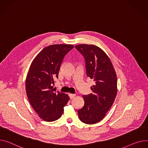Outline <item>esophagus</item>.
Instances as JSON below:
<instances>
[{
  "label": "esophagus",
  "mask_w": 148,
  "mask_h": 148,
  "mask_svg": "<svg viewBox=\"0 0 148 148\" xmlns=\"http://www.w3.org/2000/svg\"><path fill=\"white\" fill-rule=\"evenodd\" d=\"M69 96H70V99H73V98H74V97L75 96V95H74V94H71V93H70V94H69Z\"/></svg>",
  "instance_id": "34e87169"
}]
</instances>
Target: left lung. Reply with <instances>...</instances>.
I'll list each match as a JSON object with an SVG mask.
<instances>
[{"instance_id":"obj_1","label":"left lung","mask_w":148,"mask_h":148,"mask_svg":"<svg viewBox=\"0 0 148 148\" xmlns=\"http://www.w3.org/2000/svg\"><path fill=\"white\" fill-rule=\"evenodd\" d=\"M75 48L86 60L87 75L95 82L92 93L84 95V105L78 110L79 120L92 125L101 121L111 108L117 91V75L110 59L106 52L95 45L80 44Z\"/></svg>"}]
</instances>
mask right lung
<instances>
[{
	"label": "right lung",
	"instance_id": "right-lung-1",
	"mask_svg": "<svg viewBox=\"0 0 148 148\" xmlns=\"http://www.w3.org/2000/svg\"><path fill=\"white\" fill-rule=\"evenodd\" d=\"M74 48L71 44L49 45L32 61L26 75L25 89L32 108L46 122L58 119L70 100L66 94L53 91L54 78H58L64 56Z\"/></svg>",
	"mask_w": 148,
	"mask_h": 148
}]
</instances>
